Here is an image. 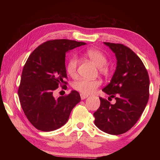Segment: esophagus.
I'll return each mask as SVG.
<instances>
[{
    "label": "esophagus",
    "instance_id": "1",
    "mask_svg": "<svg viewBox=\"0 0 160 160\" xmlns=\"http://www.w3.org/2000/svg\"><path fill=\"white\" fill-rule=\"evenodd\" d=\"M88 97V95H85V94H80V97H81V99H86L87 97Z\"/></svg>",
    "mask_w": 160,
    "mask_h": 160
}]
</instances>
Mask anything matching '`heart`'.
Wrapping results in <instances>:
<instances>
[{
  "label": "heart",
  "mask_w": 160,
  "mask_h": 160,
  "mask_svg": "<svg viewBox=\"0 0 160 160\" xmlns=\"http://www.w3.org/2000/svg\"><path fill=\"white\" fill-rule=\"evenodd\" d=\"M87 56L92 61L97 67L102 68L107 63V58L104 53L101 51L95 48H90L86 51ZM78 64V59L75 55H72L69 58L66 64V72L70 76H75L77 72V68ZM101 81L98 80H88L85 78L75 81L72 84V88L75 90L80 92V94L88 95V94L95 92L99 87L101 85Z\"/></svg>",
  "instance_id": "1"
}]
</instances>
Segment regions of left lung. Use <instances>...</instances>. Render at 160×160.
<instances>
[{
	"label": "left lung",
	"instance_id": "1",
	"mask_svg": "<svg viewBox=\"0 0 160 160\" xmlns=\"http://www.w3.org/2000/svg\"><path fill=\"white\" fill-rule=\"evenodd\" d=\"M115 53L117 66L111 82L103 89L116 103L99 97L100 106L94 113V124L107 133L121 135L133 126L149 99L148 70L138 56L122 44L104 42Z\"/></svg>",
	"mask_w": 160,
	"mask_h": 160
}]
</instances>
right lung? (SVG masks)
I'll return each instance as SVG.
<instances>
[{
	"label": "right lung",
	"mask_w": 160,
	"mask_h": 160,
	"mask_svg": "<svg viewBox=\"0 0 160 160\" xmlns=\"http://www.w3.org/2000/svg\"><path fill=\"white\" fill-rule=\"evenodd\" d=\"M86 44L68 39L49 40L32 51L24 66L18 96L29 122L39 131L48 132L63 126L80 102L78 92L55 99L54 90L68 84L65 57L69 50Z\"/></svg>",
	"instance_id": "right-lung-1"
}]
</instances>
